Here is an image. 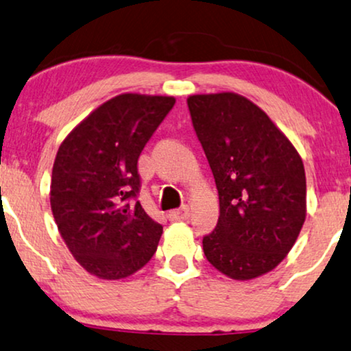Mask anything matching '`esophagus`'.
Listing matches in <instances>:
<instances>
[{
	"label": "esophagus",
	"mask_w": 351,
	"mask_h": 351,
	"mask_svg": "<svg viewBox=\"0 0 351 351\" xmlns=\"http://www.w3.org/2000/svg\"><path fill=\"white\" fill-rule=\"evenodd\" d=\"M188 217H189L188 206H183L181 208H178V210L168 212V219H170L171 221H184V220H188Z\"/></svg>",
	"instance_id": "1"
}]
</instances>
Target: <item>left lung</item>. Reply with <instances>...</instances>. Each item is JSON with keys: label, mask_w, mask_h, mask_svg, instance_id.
Instances as JSON below:
<instances>
[{"label": "left lung", "mask_w": 351, "mask_h": 351, "mask_svg": "<svg viewBox=\"0 0 351 351\" xmlns=\"http://www.w3.org/2000/svg\"><path fill=\"white\" fill-rule=\"evenodd\" d=\"M194 130L219 189L220 217L204 254L233 280H252L285 259L306 219L298 150L264 110L234 92L188 97Z\"/></svg>", "instance_id": "8db88e82"}]
</instances>
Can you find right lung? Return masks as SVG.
<instances>
[{"mask_svg":"<svg viewBox=\"0 0 351 351\" xmlns=\"http://www.w3.org/2000/svg\"><path fill=\"white\" fill-rule=\"evenodd\" d=\"M175 105V97L121 94L87 114L64 137L51 171L58 232L88 274L119 280L143 269L163 233L141 202L137 158Z\"/></svg>","mask_w":351,"mask_h":351,"instance_id":"add662e5","label":"right lung"}]
</instances>
